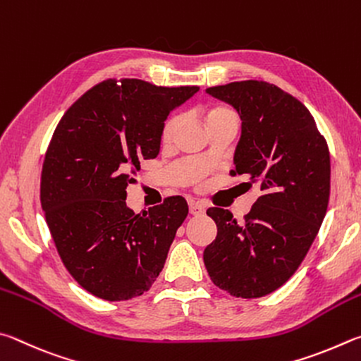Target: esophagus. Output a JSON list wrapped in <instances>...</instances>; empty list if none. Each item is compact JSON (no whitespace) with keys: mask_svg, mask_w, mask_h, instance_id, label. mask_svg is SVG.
I'll return each mask as SVG.
<instances>
[{"mask_svg":"<svg viewBox=\"0 0 361 361\" xmlns=\"http://www.w3.org/2000/svg\"><path fill=\"white\" fill-rule=\"evenodd\" d=\"M188 209H190L192 216H201V214H204L206 206L203 203H200V201H190V204H188Z\"/></svg>","mask_w":361,"mask_h":361,"instance_id":"esophagus-1","label":"esophagus"}]
</instances>
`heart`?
Returning <instances> with one entry per match:
<instances>
[{
	"label": "heart",
	"mask_w": 361,
	"mask_h": 361,
	"mask_svg": "<svg viewBox=\"0 0 361 361\" xmlns=\"http://www.w3.org/2000/svg\"><path fill=\"white\" fill-rule=\"evenodd\" d=\"M225 116H235V112H233L231 109H228V107H214V109H211L209 112H207L206 122H211V120H214V118L225 117ZM180 120H182V117L179 116V114H176V116H171L166 120V122H164L163 130H161V139H163V141H169V139L174 136L176 130L179 128V125H180Z\"/></svg>",
	"instance_id": "1"
}]
</instances>
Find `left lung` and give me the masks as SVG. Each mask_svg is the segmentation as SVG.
I'll list each match as a JSON object with an SVG mask.
<instances>
[{"mask_svg":"<svg viewBox=\"0 0 361 361\" xmlns=\"http://www.w3.org/2000/svg\"><path fill=\"white\" fill-rule=\"evenodd\" d=\"M241 117L231 176L262 192L239 224L209 207L217 236L204 249L211 281L238 298H260L295 274L320 230L330 200V150L307 107L264 80L206 88Z\"/></svg>","mask_w":361,"mask_h":361,"instance_id":"left-lung-1","label":"left lung"}]
</instances>
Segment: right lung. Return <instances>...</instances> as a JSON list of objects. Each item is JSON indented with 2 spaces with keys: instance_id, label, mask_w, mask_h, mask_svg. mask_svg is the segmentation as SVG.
<instances>
[{
  "instance_id": "obj_1",
  "label": "right lung",
  "mask_w": 361,
  "mask_h": 361,
  "mask_svg": "<svg viewBox=\"0 0 361 361\" xmlns=\"http://www.w3.org/2000/svg\"><path fill=\"white\" fill-rule=\"evenodd\" d=\"M200 87L107 79L56 125L41 174V206L65 268L88 293L125 301L152 287L188 206L182 197L135 214L126 187L160 152L168 114Z\"/></svg>"
}]
</instances>
